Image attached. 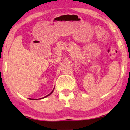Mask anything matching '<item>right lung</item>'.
<instances>
[{"label": "right lung", "instance_id": "add662e5", "mask_svg": "<svg viewBox=\"0 0 130 130\" xmlns=\"http://www.w3.org/2000/svg\"><path fill=\"white\" fill-rule=\"evenodd\" d=\"M53 91H52V92H51V93H50V94H49V95H47V96H45V97H46V96H49V95H51V94L52 93H53ZM31 100H32V99H31ZM32 100H34V99H32Z\"/></svg>", "mask_w": 130, "mask_h": 130}]
</instances>
